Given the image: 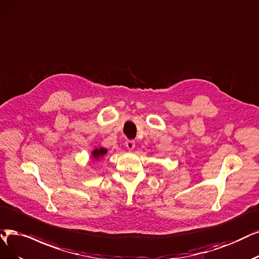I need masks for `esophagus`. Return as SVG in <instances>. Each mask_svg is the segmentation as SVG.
<instances>
[{
	"label": "esophagus",
	"mask_w": 259,
	"mask_h": 259,
	"mask_svg": "<svg viewBox=\"0 0 259 259\" xmlns=\"http://www.w3.org/2000/svg\"><path fill=\"white\" fill-rule=\"evenodd\" d=\"M124 144H126V147L129 150H133V149H135V147H136V143H135V141H132V140L126 141V143H124Z\"/></svg>",
	"instance_id": "34e87169"
}]
</instances>
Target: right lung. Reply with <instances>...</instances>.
<instances>
[{
  "label": "right lung",
  "instance_id": "right-lung-1",
  "mask_svg": "<svg viewBox=\"0 0 259 259\" xmlns=\"http://www.w3.org/2000/svg\"><path fill=\"white\" fill-rule=\"evenodd\" d=\"M107 152H108L107 149L101 147V148H96V149L92 152V155H93V157H94L95 159H99V158L103 157L105 154H107Z\"/></svg>",
  "mask_w": 259,
  "mask_h": 259
}]
</instances>
